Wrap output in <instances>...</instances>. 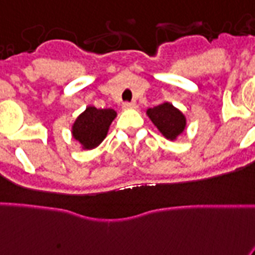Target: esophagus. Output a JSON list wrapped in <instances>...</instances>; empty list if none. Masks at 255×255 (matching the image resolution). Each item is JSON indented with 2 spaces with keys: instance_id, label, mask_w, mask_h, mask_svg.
Masks as SVG:
<instances>
[{
  "instance_id": "34e87169",
  "label": "esophagus",
  "mask_w": 255,
  "mask_h": 255,
  "mask_svg": "<svg viewBox=\"0 0 255 255\" xmlns=\"http://www.w3.org/2000/svg\"><path fill=\"white\" fill-rule=\"evenodd\" d=\"M122 108H124V109H134V108H135V104H134V102H124V104H122Z\"/></svg>"
}]
</instances>
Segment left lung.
<instances>
[{
    "instance_id": "1",
    "label": "left lung",
    "mask_w": 255,
    "mask_h": 255,
    "mask_svg": "<svg viewBox=\"0 0 255 255\" xmlns=\"http://www.w3.org/2000/svg\"><path fill=\"white\" fill-rule=\"evenodd\" d=\"M147 116L167 139H175L186 126V118L170 104H161L147 110Z\"/></svg>"
}]
</instances>
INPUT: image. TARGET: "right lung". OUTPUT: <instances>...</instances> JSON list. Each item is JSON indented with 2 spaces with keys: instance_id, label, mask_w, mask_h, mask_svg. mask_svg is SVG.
Masks as SVG:
<instances>
[{
  "instance_id": "add662e5",
  "label": "right lung",
  "mask_w": 255,
  "mask_h": 255,
  "mask_svg": "<svg viewBox=\"0 0 255 255\" xmlns=\"http://www.w3.org/2000/svg\"><path fill=\"white\" fill-rule=\"evenodd\" d=\"M114 118L116 112L113 109H97L94 106H89L74 122L73 137L85 149H94L104 141Z\"/></svg>"
}]
</instances>
